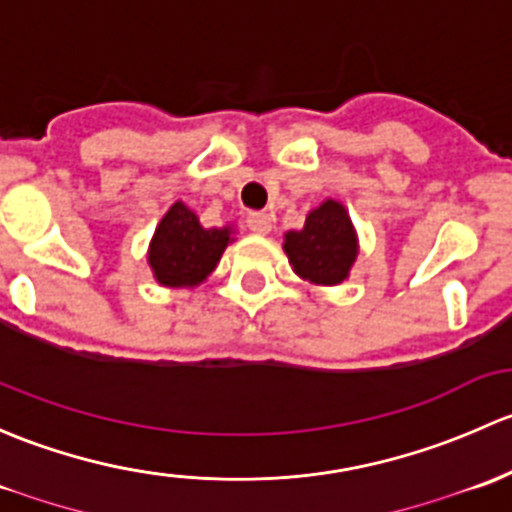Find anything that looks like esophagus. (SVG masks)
Segmentation results:
<instances>
[{
	"instance_id": "obj_1",
	"label": "esophagus",
	"mask_w": 512,
	"mask_h": 512,
	"mask_svg": "<svg viewBox=\"0 0 512 512\" xmlns=\"http://www.w3.org/2000/svg\"><path fill=\"white\" fill-rule=\"evenodd\" d=\"M246 224H249V229L254 231V234H261V236H266L268 231L273 229L271 214L266 212H251L249 217H246Z\"/></svg>"
}]
</instances>
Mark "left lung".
<instances>
[{
	"instance_id": "obj_1",
	"label": "left lung",
	"mask_w": 512,
	"mask_h": 512,
	"mask_svg": "<svg viewBox=\"0 0 512 512\" xmlns=\"http://www.w3.org/2000/svg\"><path fill=\"white\" fill-rule=\"evenodd\" d=\"M283 251L303 281L337 286L350 276L360 244L347 209L337 199H325L308 212L303 229L283 234Z\"/></svg>"
}]
</instances>
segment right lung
<instances>
[{
  "label": "right lung",
  "instance_id": "1",
  "mask_svg": "<svg viewBox=\"0 0 512 512\" xmlns=\"http://www.w3.org/2000/svg\"><path fill=\"white\" fill-rule=\"evenodd\" d=\"M234 229H204L199 217L184 202H175L152 234L147 263L152 276L165 288H194L217 268L221 254L231 244Z\"/></svg>",
  "mask_w": 512,
  "mask_h": 512
}]
</instances>
